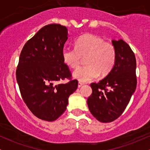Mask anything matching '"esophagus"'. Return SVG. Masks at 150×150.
<instances>
[{
  "label": "esophagus",
  "instance_id": "34e87169",
  "mask_svg": "<svg viewBox=\"0 0 150 150\" xmlns=\"http://www.w3.org/2000/svg\"><path fill=\"white\" fill-rule=\"evenodd\" d=\"M82 85H83V83H82V82H78V87H80L81 86H82Z\"/></svg>",
  "mask_w": 150,
  "mask_h": 150
}]
</instances>
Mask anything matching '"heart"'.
I'll use <instances>...</instances> for the list:
<instances>
[{"label": "heart", "instance_id": "heart-1", "mask_svg": "<svg viewBox=\"0 0 150 150\" xmlns=\"http://www.w3.org/2000/svg\"><path fill=\"white\" fill-rule=\"evenodd\" d=\"M62 57L65 64L71 68L78 67L82 57H86V65L77 68L73 75L76 80L85 82L94 80L99 75L106 76L111 71L116 63V50L111 42L87 34L75 41V49L64 48Z\"/></svg>", "mask_w": 150, "mask_h": 150}]
</instances>
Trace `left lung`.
<instances>
[{
  "instance_id": "obj_1",
  "label": "left lung",
  "mask_w": 150,
  "mask_h": 150,
  "mask_svg": "<svg viewBox=\"0 0 150 150\" xmlns=\"http://www.w3.org/2000/svg\"><path fill=\"white\" fill-rule=\"evenodd\" d=\"M116 59L111 71L99 82H92V93L87 99L91 113L102 123H109L123 113L137 85L136 59L127 43L113 40Z\"/></svg>"
}]
</instances>
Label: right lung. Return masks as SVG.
<instances>
[{"mask_svg": "<svg viewBox=\"0 0 150 150\" xmlns=\"http://www.w3.org/2000/svg\"><path fill=\"white\" fill-rule=\"evenodd\" d=\"M68 30L59 24L43 27L27 41L20 53L16 79L26 105L35 116L53 121L64 113L68 97L77 88L62 57ZM69 79L65 84L59 81Z\"/></svg>", "mask_w": 150, "mask_h": 150, "instance_id": "obj_1", "label": "right lung"}]
</instances>
